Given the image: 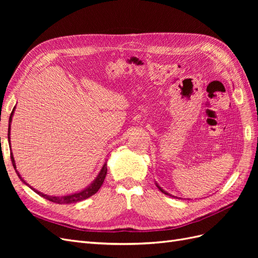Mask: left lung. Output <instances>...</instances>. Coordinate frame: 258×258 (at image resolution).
<instances>
[{"label":"left lung","mask_w":258,"mask_h":258,"mask_svg":"<svg viewBox=\"0 0 258 258\" xmlns=\"http://www.w3.org/2000/svg\"><path fill=\"white\" fill-rule=\"evenodd\" d=\"M157 186H158V185H157ZM158 188H159V189H160V190H161V191H162L163 194H166V195H168V196H171V195H169V194H168L167 191H165V190H163V189L161 188V187H159V186H158Z\"/></svg>","instance_id":"obj_1"}]
</instances>
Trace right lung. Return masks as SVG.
I'll list each match as a JSON object with an SVG mask.
<instances>
[{
  "label": "right lung",
  "instance_id": "add662e5",
  "mask_svg": "<svg viewBox=\"0 0 258 258\" xmlns=\"http://www.w3.org/2000/svg\"><path fill=\"white\" fill-rule=\"evenodd\" d=\"M13 114H14V110H13L11 116H10V123H9V142H10V143H11V140H10V139H11V137H10V136H11V122H12ZM11 158H12L13 166H14L15 170H16V165H15V160H14V157H13V153H11ZM16 173L18 174V176H19V178L21 179V181H22L23 183H25L26 185H28L25 181H23V178L20 176V174H19V172H18L17 170H16ZM106 173H107V168H106V163H104L102 169H101V171H100L99 175L97 176V178L87 187V188H85L84 190H82V191H80V192H76V194H73V195H69V196H62V197L47 196V195L42 194V192H40V191H37L36 189L32 188V187H31V186H30V187H31V189H33L36 194L40 195V196H42L43 198L47 199V200H49V201H51V202H54V204H59V205H70V204H74V202L82 201V200H84V199H87V198L91 197L92 195H95V194L99 190L101 185L103 184ZM28 186H29V185H28Z\"/></svg>",
  "mask_w": 258,
  "mask_h": 258
}]
</instances>
